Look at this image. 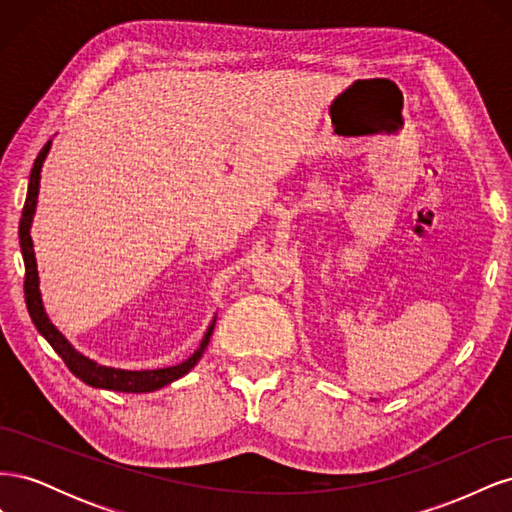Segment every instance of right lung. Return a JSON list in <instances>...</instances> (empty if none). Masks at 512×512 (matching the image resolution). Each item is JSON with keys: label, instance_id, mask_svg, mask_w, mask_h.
<instances>
[{"label": "right lung", "instance_id": "right-lung-1", "mask_svg": "<svg viewBox=\"0 0 512 512\" xmlns=\"http://www.w3.org/2000/svg\"><path fill=\"white\" fill-rule=\"evenodd\" d=\"M51 149V141L46 143L38 158L34 162L32 175H29V188H27V198H25V207L21 215V224H19V239H21V252L25 260V303H27V312L32 316L36 329L42 333V337L53 346V350L64 359L66 367L72 371L76 378H81L85 384L96 386V389H108V391H121V393H149L162 389V386L179 380L181 376L188 374V371L198 363L200 356H203L209 337L213 333L215 322H211V327L207 329V335L203 337V344L190 356L188 361H183L181 365L175 367H164V369H149V371H126V369H115V367H104L94 361H89L87 356L76 352L68 339L61 335L49 316L44 314L42 299H40V288H38V269H36V256H34V243L32 235H29V228H32L34 220V211L38 203V188H40V170L42 162L46 158V153Z\"/></svg>", "mask_w": 512, "mask_h": 512}]
</instances>
